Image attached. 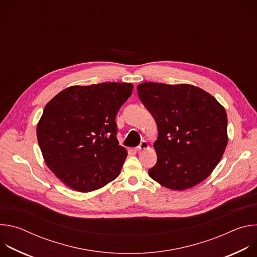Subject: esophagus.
<instances>
[{
    "instance_id": "obj_1",
    "label": "esophagus",
    "mask_w": 257,
    "mask_h": 257,
    "mask_svg": "<svg viewBox=\"0 0 257 257\" xmlns=\"http://www.w3.org/2000/svg\"><path fill=\"white\" fill-rule=\"evenodd\" d=\"M148 148H149V143L146 142L145 140H142L140 142V144L137 146L135 150H136V152H140L141 150H145V149H148Z\"/></svg>"
}]
</instances>
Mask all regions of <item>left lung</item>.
<instances>
[{"label":"left lung","mask_w":257,"mask_h":257,"mask_svg":"<svg viewBox=\"0 0 257 257\" xmlns=\"http://www.w3.org/2000/svg\"><path fill=\"white\" fill-rule=\"evenodd\" d=\"M138 96L157 122V164L149 175L173 190L206 179L228 143L226 109L208 92L189 85L144 82Z\"/></svg>","instance_id":"1"}]
</instances>
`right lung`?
Here are the masks:
<instances>
[{
  "label": "right lung",
  "mask_w": 257,
  "mask_h": 257,
  "mask_svg": "<svg viewBox=\"0 0 257 257\" xmlns=\"http://www.w3.org/2000/svg\"><path fill=\"white\" fill-rule=\"evenodd\" d=\"M132 90L124 82L71 86L45 106L36 128L40 148L70 188L93 191L119 176L127 152L117 140L115 119Z\"/></svg>",
  "instance_id": "right-lung-1"
}]
</instances>
